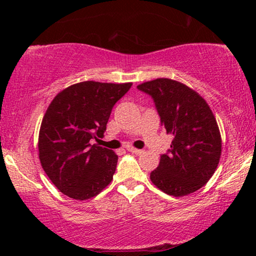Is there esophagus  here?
I'll return each mask as SVG.
<instances>
[{
    "label": "esophagus",
    "instance_id": "1",
    "mask_svg": "<svg viewBox=\"0 0 256 256\" xmlns=\"http://www.w3.org/2000/svg\"><path fill=\"white\" fill-rule=\"evenodd\" d=\"M126 149H128V152H131L132 154H136V155H140V154H142V152H143L142 149H137V148H134V146H128V148H126Z\"/></svg>",
    "mask_w": 256,
    "mask_h": 256
}]
</instances>
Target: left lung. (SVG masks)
Masks as SVG:
<instances>
[{
    "instance_id": "obj_1",
    "label": "left lung",
    "mask_w": 256,
    "mask_h": 256,
    "mask_svg": "<svg viewBox=\"0 0 256 256\" xmlns=\"http://www.w3.org/2000/svg\"><path fill=\"white\" fill-rule=\"evenodd\" d=\"M154 100L161 125L173 140L150 173L155 186L167 195L195 192L210 180L222 155V136L210 106L189 86L168 78L138 85Z\"/></svg>"
}]
</instances>
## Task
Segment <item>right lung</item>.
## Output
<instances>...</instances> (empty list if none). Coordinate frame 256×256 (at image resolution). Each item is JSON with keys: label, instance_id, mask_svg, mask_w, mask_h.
Here are the masks:
<instances>
[{"label": "right lung", "instance_id": "1", "mask_svg": "<svg viewBox=\"0 0 256 256\" xmlns=\"http://www.w3.org/2000/svg\"><path fill=\"white\" fill-rule=\"evenodd\" d=\"M131 85L82 82L60 91L50 102L40 124L38 156L64 195L84 201L112 182L118 155L91 142L104 137L112 108Z\"/></svg>", "mask_w": 256, "mask_h": 256}]
</instances>
